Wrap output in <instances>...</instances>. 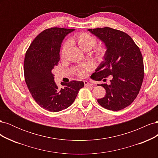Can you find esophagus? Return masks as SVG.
<instances>
[{"instance_id":"34e87169","label":"esophagus","mask_w":158,"mask_h":158,"mask_svg":"<svg viewBox=\"0 0 158 158\" xmlns=\"http://www.w3.org/2000/svg\"><path fill=\"white\" fill-rule=\"evenodd\" d=\"M84 85H85V86H92V84L88 82V81H84Z\"/></svg>"}]
</instances>
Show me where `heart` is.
<instances>
[{"mask_svg":"<svg viewBox=\"0 0 158 158\" xmlns=\"http://www.w3.org/2000/svg\"><path fill=\"white\" fill-rule=\"evenodd\" d=\"M70 41L73 44H76L80 48L85 51H88L94 48L92 54L94 58L99 62H102L106 58L108 47L106 44H97V40L94 36L85 32H80L73 35L70 37ZM69 47V42L66 41L63 42L60 47V54L62 57H64L66 52ZM92 69V66L90 63H84L80 65L76 71V75L80 78H84L87 76L88 72Z\"/></svg>","mask_w":158,"mask_h":158,"instance_id":"heart-1","label":"heart"}]
</instances>
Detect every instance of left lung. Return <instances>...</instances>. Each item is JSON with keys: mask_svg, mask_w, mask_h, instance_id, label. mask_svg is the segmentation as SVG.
Returning a JSON list of instances; mask_svg holds the SVG:
<instances>
[{"mask_svg": "<svg viewBox=\"0 0 158 158\" xmlns=\"http://www.w3.org/2000/svg\"><path fill=\"white\" fill-rule=\"evenodd\" d=\"M108 47L106 58L91 78L106 89V95L98 102L108 110L119 111L128 107L139 94L144 76V63L139 47L125 32L109 27L88 29Z\"/></svg>", "mask_w": 158, "mask_h": 158, "instance_id": "8db88e82", "label": "left lung"}]
</instances>
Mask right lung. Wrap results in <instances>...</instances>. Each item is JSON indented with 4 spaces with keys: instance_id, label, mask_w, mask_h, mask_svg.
Returning <instances> with one entry per match:
<instances>
[{
    "instance_id": "add662e5",
    "label": "right lung",
    "mask_w": 158,
    "mask_h": 158,
    "mask_svg": "<svg viewBox=\"0 0 158 158\" xmlns=\"http://www.w3.org/2000/svg\"><path fill=\"white\" fill-rule=\"evenodd\" d=\"M74 29L51 27L41 32L27 49L23 63L27 86L36 103L51 112H58L70 106L84 82L73 80L61 83L59 88L54 81L52 69L60 60L61 43Z\"/></svg>"
}]
</instances>
